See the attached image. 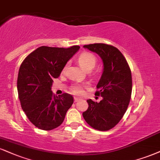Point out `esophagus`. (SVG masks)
<instances>
[{
  "label": "esophagus",
  "mask_w": 160,
  "mask_h": 160,
  "mask_svg": "<svg viewBox=\"0 0 160 160\" xmlns=\"http://www.w3.org/2000/svg\"><path fill=\"white\" fill-rule=\"evenodd\" d=\"M79 101H80V98H78L77 97L74 98V102H78Z\"/></svg>",
  "instance_id": "obj_1"
}]
</instances>
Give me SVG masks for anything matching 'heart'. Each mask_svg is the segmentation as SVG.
<instances>
[{
	"label": "heart",
	"instance_id": "heart-1",
	"mask_svg": "<svg viewBox=\"0 0 160 160\" xmlns=\"http://www.w3.org/2000/svg\"><path fill=\"white\" fill-rule=\"evenodd\" d=\"M78 62L82 68H84L86 71H91L92 69L95 68L97 59H96L95 56L92 54V53L83 52L79 56ZM83 86L79 85V84L74 85V86H72V91L75 95H82L83 93Z\"/></svg>",
	"mask_w": 160,
	"mask_h": 160
}]
</instances>
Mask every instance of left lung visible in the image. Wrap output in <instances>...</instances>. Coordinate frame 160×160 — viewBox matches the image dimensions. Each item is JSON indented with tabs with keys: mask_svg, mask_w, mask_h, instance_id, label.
Segmentation results:
<instances>
[{
	"mask_svg": "<svg viewBox=\"0 0 160 160\" xmlns=\"http://www.w3.org/2000/svg\"><path fill=\"white\" fill-rule=\"evenodd\" d=\"M83 48L101 57L103 71L95 92L103 99L99 103L87 100L88 107L82 116L92 128L107 131L120 122L128 109L132 93L131 71L126 59L114 46L95 43Z\"/></svg>",
	"mask_w": 160,
	"mask_h": 160,
	"instance_id": "obj_1",
	"label": "left lung"
}]
</instances>
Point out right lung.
I'll list each match as a JSON object with an SVG mask.
<instances>
[{
  "label": "right lung",
  "mask_w": 160,
  "mask_h": 160,
  "mask_svg": "<svg viewBox=\"0 0 160 160\" xmlns=\"http://www.w3.org/2000/svg\"><path fill=\"white\" fill-rule=\"evenodd\" d=\"M80 46L68 48L41 46L30 53L19 68L17 88L21 106L29 120L43 130L57 128L74 103L70 94L53 95V80L58 78L67 62Z\"/></svg>",
  "instance_id": "right-lung-1"
}]
</instances>
